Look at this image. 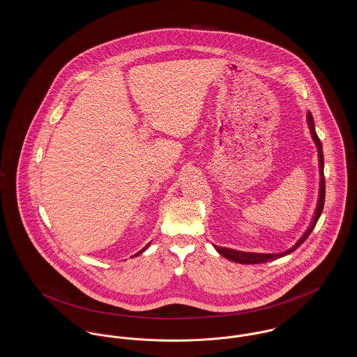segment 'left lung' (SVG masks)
<instances>
[{
	"mask_svg": "<svg viewBox=\"0 0 357 357\" xmlns=\"http://www.w3.org/2000/svg\"><path fill=\"white\" fill-rule=\"evenodd\" d=\"M307 123L312 129V135L314 139L315 144L318 148V156H319V174H321V186H319V198H318V205L315 209L314 218L309 227V229L305 231V234L299 238V241L294 245L293 248H290L289 251L282 252V253H252V252H240L234 251V250H229V248H222V247H217L214 245V248L220 252L224 257L229 259L231 261L240 263V264H259V263H267L270 260H276L282 256H286L289 253L295 251L303 241H306V238L309 237V234L314 229L315 224L322 213L324 209V204H325V176H324V153H322V143L319 140V137L317 136L314 130V120L312 113H307Z\"/></svg>",
	"mask_w": 357,
	"mask_h": 357,
	"instance_id": "left-lung-1",
	"label": "left lung"
}]
</instances>
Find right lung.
I'll return each instance as SVG.
<instances>
[{
  "instance_id": "add662e5",
  "label": "right lung",
  "mask_w": 357,
  "mask_h": 357,
  "mask_svg": "<svg viewBox=\"0 0 357 357\" xmlns=\"http://www.w3.org/2000/svg\"><path fill=\"white\" fill-rule=\"evenodd\" d=\"M149 244H151V243H149ZM149 244H147V247H146V248H143V250H142V251L137 252V253H136V255H135V256H137V255H140V253H142V252L146 251V250H147L148 245H149Z\"/></svg>"
}]
</instances>
